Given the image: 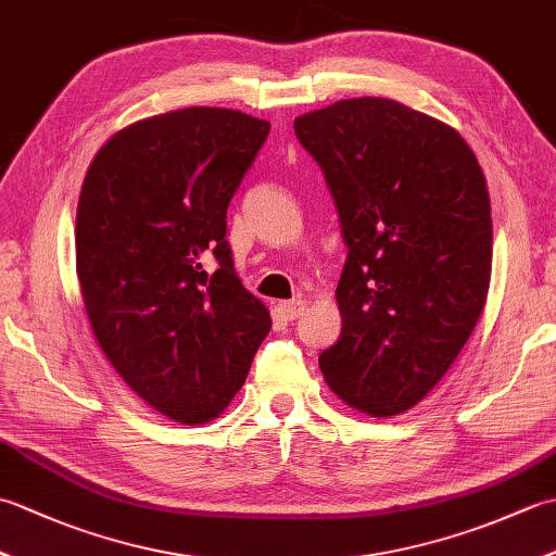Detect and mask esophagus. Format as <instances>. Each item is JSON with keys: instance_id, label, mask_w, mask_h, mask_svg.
I'll list each match as a JSON object with an SVG mask.
<instances>
[{"instance_id": "34e87169", "label": "esophagus", "mask_w": 556, "mask_h": 556, "mask_svg": "<svg viewBox=\"0 0 556 556\" xmlns=\"http://www.w3.org/2000/svg\"><path fill=\"white\" fill-rule=\"evenodd\" d=\"M305 311V301L301 299H293V301H285V303H277V313L285 317V320H296Z\"/></svg>"}]
</instances>
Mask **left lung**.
Listing matches in <instances>:
<instances>
[{
  "instance_id": "left-lung-1",
  "label": "left lung",
  "mask_w": 556,
  "mask_h": 556,
  "mask_svg": "<svg viewBox=\"0 0 556 556\" xmlns=\"http://www.w3.org/2000/svg\"><path fill=\"white\" fill-rule=\"evenodd\" d=\"M293 131L325 172L349 245L325 382L351 408L399 416L452 368L485 308V174L456 128L387 98L339 100Z\"/></svg>"
}]
</instances>
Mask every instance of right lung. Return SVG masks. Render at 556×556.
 <instances>
[{
    "label": "right lung",
    "instance_id": "1",
    "mask_svg": "<svg viewBox=\"0 0 556 556\" xmlns=\"http://www.w3.org/2000/svg\"><path fill=\"white\" fill-rule=\"evenodd\" d=\"M267 134L269 122L239 110L164 112L116 131L83 179L76 275L92 334L131 392L174 422L217 418L271 327L224 239Z\"/></svg>",
    "mask_w": 556,
    "mask_h": 556
}]
</instances>
